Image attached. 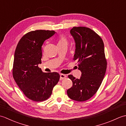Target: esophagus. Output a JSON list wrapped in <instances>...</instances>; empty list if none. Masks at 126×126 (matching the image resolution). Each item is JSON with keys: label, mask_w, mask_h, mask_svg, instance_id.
Returning <instances> with one entry per match:
<instances>
[{"label": "esophagus", "mask_w": 126, "mask_h": 126, "mask_svg": "<svg viewBox=\"0 0 126 126\" xmlns=\"http://www.w3.org/2000/svg\"><path fill=\"white\" fill-rule=\"evenodd\" d=\"M66 76L64 74H60V80H62L63 79H64L65 78H66Z\"/></svg>", "instance_id": "34e87169"}]
</instances>
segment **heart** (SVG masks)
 Returning <instances> with one entry per match:
<instances>
[{
	"label": "heart",
	"instance_id": "obj_1",
	"mask_svg": "<svg viewBox=\"0 0 126 126\" xmlns=\"http://www.w3.org/2000/svg\"><path fill=\"white\" fill-rule=\"evenodd\" d=\"M68 41L64 36H60L57 39V45H67Z\"/></svg>",
	"mask_w": 126,
	"mask_h": 126
}]
</instances>
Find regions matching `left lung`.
Listing matches in <instances>:
<instances>
[{"instance_id":"1","label":"left lung","mask_w":126,"mask_h":126,"mask_svg":"<svg viewBox=\"0 0 126 126\" xmlns=\"http://www.w3.org/2000/svg\"><path fill=\"white\" fill-rule=\"evenodd\" d=\"M70 33L76 43L73 60L78 63L82 76L78 79L68 75L73 86L67 90V94L72 100L83 102L97 92L105 75L107 62L103 42L95 31L84 26H75Z\"/></svg>"}]
</instances>
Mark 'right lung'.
I'll list each match as a JSON object with an SVG mask.
<instances>
[{
	"instance_id": "right-lung-1",
	"label": "right lung",
	"mask_w": 126,
	"mask_h": 126,
	"mask_svg": "<svg viewBox=\"0 0 126 126\" xmlns=\"http://www.w3.org/2000/svg\"><path fill=\"white\" fill-rule=\"evenodd\" d=\"M55 33L53 30L29 32L21 38L16 47L13 77L24 94L33 101H43L50 97L60 79L58 73H43L38 67L42 57V45Z\"/></svg>"
}]
</instances>
